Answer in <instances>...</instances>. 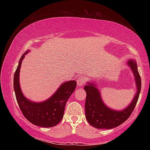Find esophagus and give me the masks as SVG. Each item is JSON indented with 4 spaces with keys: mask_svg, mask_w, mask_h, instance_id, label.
Masks as SVG:
<instances>
[{
    "mask_svg": "<svg viewBox=\"0 0 150 150\" xmlns=\"http://www.w3.org/2000/svg\"><path fill=\"white\" fill-rule=\"evenodd\" d=\"M85 82V79L83 77H80L79 78V80L77 81V86H82V85L84 84Z\"/></svg>",
    "mask_w": 150,
    "mask_h": 150,
    "instance_id": "obj_1",
    "label": "esophagus"
}]
</instances>
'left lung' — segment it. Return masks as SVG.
<instances>
[{"label": "left lung", "instance_id": "8db88e82", "mask_svg": "<svg viewBox=\"0 0 150 150\" xmlns=\"http://www.w3.org/2000/svg\"><path fill=\"white\" fill-rule=\"evenodd\" d=\"M127 64L135 77L137 93L128 106L122 110H115L108 107L102 99L97 83L88 82L84 89L86 92L85 115L89 124L97 129H112L120 126L131 115L137 103L141 89V79L135 60H129Z\"/></svg>", "mask_w": 150, "mask_h": 150}]
</instances>
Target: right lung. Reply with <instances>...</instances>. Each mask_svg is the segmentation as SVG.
I'll list each match as a JSON object with an SVG mask.
<instances>
[{
	"instance_id": "add662e5",
	"label": "right lung",
	"mask_w": 150,
	"mask_h": 150,
	"mask_svg": "<svg viewBox=\"0 0 150 150\" xmlns=\"http://www.w3.org/2000/svg\"><path fill=\"white\" fill-rule=\"evenodd\" d=\"M28 53V51L21 57L13 78V88L18 106L26 119L34 125L44 128L55 126L63 118L66 102L75 91L77 82H64L52 97L41 103L28 99L22 93L19 83L22 61Z\"/></svg>"
}]
</instances>
